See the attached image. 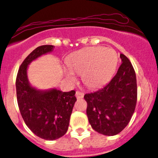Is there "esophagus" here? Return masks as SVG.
<instances>
[{
  "label": "esophagus",
  "instance_id": "1",
  "mask_svg": "<svg viewBox=\"0 0 158 158\" xmlns=\"http://www.w3.org/2000/svg\"><path fill=\"white\" fill-rule=\"evenodd\" d=\"M76 97L77 99H81L84 97V93L82 92V91H77L76 92Z\"/></svg>",
  "mask_w": 158,
  "mask_h": 158
}]
</instances>
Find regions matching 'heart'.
Here are the masks:
<instances>
[{
    "label": "heart",
    "mask_w": 158,
    "mask_h": 158,
    "mask_svg": "<svg viewBox=\"0 0 158 158\" xmlns=\"http://www.w3.org/2000/svg\"><path fill=\"white\" fill-rule=\"evenodd\" d=\"M118 55L110 48L102 46L87 47L72 53L67 60L69 79H73V72L82 75L83 83L95 89L110 82L117 68Z\"/></svg>",
    "instance_id": "obj_1"
}]
</instances>
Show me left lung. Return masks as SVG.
<instances>
[{"label":"left lung","instance_id":"1","mask_svg":"<svg viewBox=\"0 0 158 158\" xmlns=\"http://www.w3.org/2000/svg\"><path fill=\"white\" fill-rule=\"evenodd\" d=\"M117 73L106 85L95 92L85 94L86 113L95 131L114 136L122 131L131 121L137 100L135 70L123 54Z\"/></svg>","mask_w":158,"mask_h":158}]
</instances>
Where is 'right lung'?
<instances>
[{"label": "right lung", "mask_w": 158, "mask_h": 158, "mask_svg": "<svg viewBox=\"0 0 158 158\" xmlns=\"http://www.w3.org/2000/svg\"><path fill=\"white\" fill-rule=\"evenodd\" d=\"M53 48L54 46L45 45L29 54L21 64L15 80L17 102L22 118L36 136L46 140L57 139L67 133L76 101L75 91H42L29 84L27 65L38 57L52 51Z\"/></svg>", "instance_id": "obj_1"}]
</instances>
